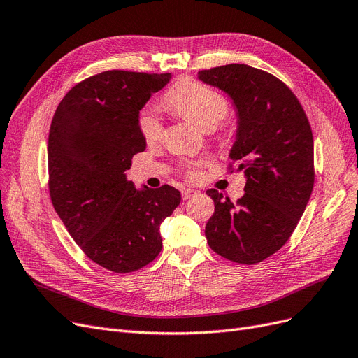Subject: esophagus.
Instances as JSON below:
<instances>
[{"label":"esophagus","mask_w":358,"mask_h":358,"mask_svg":"<svg viewBox=\"0 0 358 358\" xmlns=\"http://www.w3.org/2000/svg\"><path fill=\"white\" fill-rule=\"evenodd\" d=\"M196 194V191L191 189V188H187V189H182V199L183 200H189L191 196H194Z\"/></svg>","instance_id":"obj_1"}]
</instances>
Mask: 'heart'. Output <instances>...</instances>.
I'll use <instances>...</instances> for the list:
<instances>
[{
    "mask_svg": "<svg viewBox=\"0 0 358 358\" xmlns=\"http://www.w3.org/2000/svg\"><path fill=\"white\" fill-rule=\"evenodd\" d=\"M167 106L204 131L215 130L228 114L227 97L206 84L185 80L176 84L166 96ZM139 127L146 142H155L163 134L162 120L152 109H145L139 117ZM189 176L195 171L189 170Z\"/></svg>",
    "mask_w": 358,
    "mask_h": 358,
    "instance_id": "1",
    "label": "heart"
}]
</instances>
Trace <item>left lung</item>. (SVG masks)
<instances>
[{
	"mask_svg": "<svg viewBox=\"0 0 358 358\" xmlns=\"http://www.w3.org/2000/svg\"><path fill=\"white\" fill-rule=\"evenodd\" d=\"M227 93L237 110L229 158L244 171V195L234 204L216 189L206 225L213 252L253 265L280 250L296 228L314 187V139L298 97L271 73L243 64L199 72Z\"/></svg>",
	"mask_w": 358,
	"mask_h": 358,
	"instance_id": "obj_1",
	"label": "left lung"
}]
</instances>
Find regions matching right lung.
Returning <instances> with one entry per match:
<instances>
[{
	"label": "right lung",
	"mask_w": 358,
	"mask_h": 358,
	"mask_svg": "<svg viewBox=\"0 0 358 358\" xmlns=\"http://www.w3.org/2000/svg\"><path fill=\"white\" fill-rule=\"evenodd\" d=\"M171 73L105 71L78 83L59 103L48 133V189L71 237L93 262L133 273L163 249L159 225L180 192L136 189L124 171L146 141L139 113Z\"/></svg>",
	"instance_id": "add662e5"
}]
</instances>
